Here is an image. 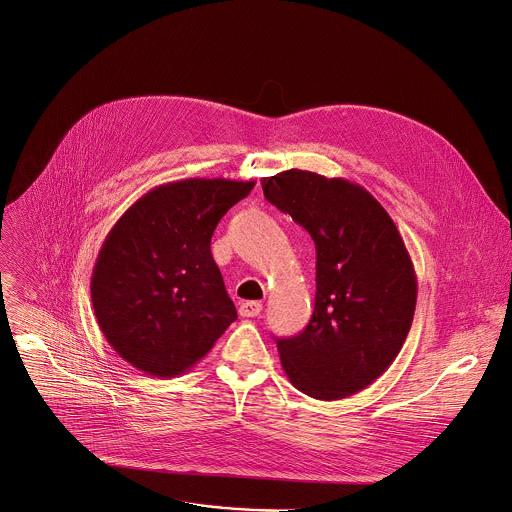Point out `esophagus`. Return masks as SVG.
<instances>
[{
  "label": "esophagus",
  "instance_id": "34e87169",
  "mask_svg": "<svg viewBox=\"0 0 512 512\" xmlns=\"http://www.w3.org/2000/svg\"><path fill=\"white\" fill-rule=\"evenodd\" d=\"M261 310H263V305H261L259 301H243V303L239 305V314L245 316V318H249V316H259Z\"/></svg>",
  "mask_w": 512,
  "mask_h": 512
}]
</instances>
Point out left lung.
Instances as JSON below:
<instances>
[{"instance_id":"left-lung-1","label":"left lung","mask_w":512,"mask_h":512,"mask_svg":"<svg viewBox=\"0 0 512 512\" xmlns=\"http://www.w3.org/2000/svg\"><path fill=\"white\" fill-rule=\"evenodd\" d=\"M316 247V297L307 328L279 338L291 384L316 400H342L378 380L408 338L417 277L404 239L360 184L307 170L261 182Z\"/></svg>"}]
</instances>
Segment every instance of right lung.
Wrapping results in <instances>:
<instances>
[{
	"instance_id": "1",
	"label": "right lung",
	"mask_w": 512,
	"mask_h": 512,
	"mask_svg": "<svg viewBox=\"0 0 512 512\" xmlns=\"http://www.w3.org/2000/svg\"><path fill=\"white\" fill-rule=\"evenodd\" d=\"M253 188L225 178L162 184L108 231L91 301L106 342L140 372H188L237 318L209 245L219 219Z\"/></svg>"
}]
</instances>
